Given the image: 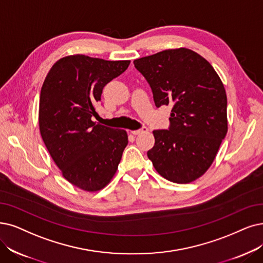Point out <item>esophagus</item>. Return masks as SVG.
Returning a JSON list of instances; mask_svg holds the SVG:
<instances>
[{"mask_svg": "<svg viewBox=\"0 0 263 263\" xmlns=\"http://www.w3.org/2000/svg\"><path fill=\"white\" fill-rule=\"evenodd\" d=\"M148 130H149V129L146 128V127H142V128L137 129V130H132L130 133H132L133 135H140V134H142V133H146Z\"/></svg>", "mask_w": 263, "mask_h": 263, "instance_id": "1", "label": "esophagus"}]
</instances>
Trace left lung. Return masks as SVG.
Listing matches in <instances>:
<instances>
[{"instance_id": "1", "label": "left lung", "mask_w": 263, "mask_h": 263, "mask_svg": "<svg viewBox=\"0 0 263 263\" xmlns=\"http://www.w3.org/2000/svg\"><path fill=\"white\" fill-rule=\"evenodd\" d=\"M157 108L171 104L168 129L153 130L149 160L165 179L189 183L213 164L228 132L227 93L209 62L187 48L167 49L134 61Z\"/></svg>"}]
</instances>
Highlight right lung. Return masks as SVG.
<instances>
[{
    "label": "right lung",
    "instance_id": "add662e5",
    "mask_svg": "<svg viewBox=\"0 0 263 263\" xmlns=\"http://www.w3.org/2000/svg\"><path fill=\"white\" fill-rule=\"evenodd\" d=\"M129 60L85 55L59 59L40 96L42 139L66 179L84 191L101 190L117 173L127 133L92 122L103 87L128 68Z\"/></svg>",
    "mask_w": 263,
    "mask_h": 263
}]
</instances>
